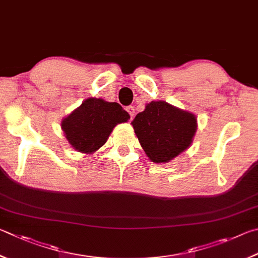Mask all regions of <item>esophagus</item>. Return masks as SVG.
Masks as SVG:
<instances>
[{"label":"esophagus","mask_w":258,"mask_h":258,"mask_svg":"<svg viewBox=\"0 0 258 258\" xmlns=\"http://www.w3.org/2000/svg\"><path fill=\"white\" fill-rule=\"evenodd\" d=\"M125 111L129 113L130 117H132V119H133V116H134V114H135V107L132 106V105H129V106L125 107Z\"/></svg>","instance_id":"esophagus-1"}]
</instances>
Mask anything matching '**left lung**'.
Wrapping results in <instances>:
<instances>
[{
  "mask_svg": "<svg viewBox=\"0 0 258 258\" xmlns=\"http://www.w3.org/2000/svg\"><path fill=\"white\" fill-rule=\"evenodd\" d=\"M132 123L143 150L155 163H165L187 150L197 129L195 115L163 101L147 104Z\"/></svg>",
  "mask_w": 258,
  "mask_h": 258,
  "instance_id": "left-lung-1",
  "label": "left lung"
}]
</instances>
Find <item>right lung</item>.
I'll list each match as a JSON object with an SVG mask.
<instances>
[{
	"mask_svg": "<svg viewBox=\"0 0 258 258\" xmlns=\"http://www.w3.org/2000/svg\"><path fill=\"white\" fill-rule=\"evenodd\" d=\"M128 112L119 103L87 98L62 121V130L78 152L93 153L106 143L117 123L128 121Z\"/></svg>",
	"mask_w": 258,
	"mask_h": 258,
	"instance_id": "right-lung-1",
	"label": "right lung"
}]
</instances>
